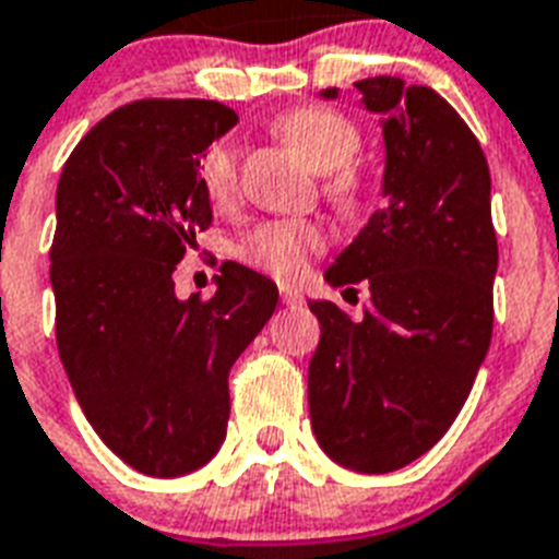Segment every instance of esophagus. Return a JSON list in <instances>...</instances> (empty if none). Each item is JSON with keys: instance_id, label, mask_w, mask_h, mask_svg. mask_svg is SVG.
<instances>
[{"instance_id": "1", "label": "esophagus", "mask_w": 559, "mask_h": 559, "mask_svg": "<svg viewBox=\"0 0 559 559\" xmlns=\"http://www.w3.org/2000/svg\"><path fill=\"white\" fill-rule=\"evenodd\" d=\"M280 297H283L285 306H302V302H306L302 290L294 288V285H283V288H280Z\"/></svg>"}]
</instances>
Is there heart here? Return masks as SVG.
I'll use <instances>...</instances> for the list:
<instances>
[{"label":"heart","instance_id":"b5f03b06","mask_svg":"<svg viewBox=\"0 0 559 559\" xmlns=\"http://www.w3.org/2000/svg\"><path fill=\"white\" fill-rule=\"evenodd\" d=\"M276 133L297 151L313 170L329 174V193L336 202L359 200L362 179L352 165L359 154V128L343 114L322 105L294 108L276 119ZM202 188L214 205H230L237 197V151L228 142L207 147L200 165ZM329 234L311 219H271L242 239L239 257L276 280H297L308 271L311 253L322 251Z\"/></svg>","mask_w":559,"mask_h":559}]
</instances>
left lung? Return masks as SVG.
<instances>
[{
  "label": "left lung",
  "instance_id": "obj_1",
  "mask_svg": "<svg viewBox=\"0 0 559 559\" xmlns=\"http://www.w3.org/2000/svg\"><path fill=\"white\" fill-rule=\"evenodd\" d=\"M354 87L382 117L385 205L325 280L368 283L371 306L354 322L334 302H308L320 320L308 408L334 463L389 474L435 449L468 400L495 329L497 234L486 154L463 117L400 76Z\"/></svg>",
  "mask_w": 559,
  "mask_h": 559
}]
</instances>
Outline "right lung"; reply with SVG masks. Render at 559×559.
Listing matches in <instances>:
<instances>
[{"label": "right lung", "instance_id": "1", "mask_svg": "<svg viewBox=\"0 0 559 559\" xmlns=\"http://www.w3.org/2000/svg\"><path fill=\"white\" fill-rule=\"evenodd\" d=\"M234 124L211 99H140L96 122L59 177V357L96 435L147 477H182L219 451L228 371L280 299L239 262H223L214 297L174 290L214 219L200 159Z\"/></svg>", "mask_w": 559, "mask_h": 559}]
</instances>
